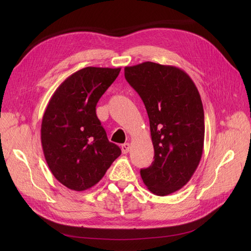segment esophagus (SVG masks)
I'll return each mask as SVG.
<instances>
[{
  "instance_id": "34e87169",
  "label": "esophagus",
  "mask_w": 251,
  "mask_h": 251,
  "mask_svg": "<svg viewBox=\"0 0 251 251\" xmlns=\"http://www.w3.org/2000/svg\"><path fill=\"white\" fill-rule=\"evenodd\" d=\"M130 143H124L123 146H121V151H123L124 154L128 153V151H130Z\"/></svg>"
}]
</instances>
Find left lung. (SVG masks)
Here are the masks:
<instances>
[{
	"label": "left lung",
	"mask_w": 251,
	"mask_h": 251,
	"mask_svg": "<svg viewBox=\"0 0 251 251\" xmlns=\"http://www.w3.org/2000/svg\"><path fill=\"white\" fill-rule=\"evenodd\" d=\"M150 119L155 160L140 170L150 192L166 196L191 180L204 147V111L192 78L174 66L146 62L125 68Z\"/></svg>",
	"instance_id": "1"
}]
</instances>
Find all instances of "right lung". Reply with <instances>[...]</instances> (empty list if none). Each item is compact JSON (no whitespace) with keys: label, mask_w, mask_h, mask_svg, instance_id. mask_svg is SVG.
I'll return each instance as SVG.
<instances>
[{"label":"right lung","mask_w":251,"mask_h":251,"mask_svg":"<svg viewBox=\"0 0 251 251\" xmlns=\"http://www.w3.org/2000/svg\"><path fill=\"white\" fill-rule=\"evenodd\" d=\"M120 68L87 67L67 77L45 110L41 141L55 179L72 191L94 186L121 154L96 115V104Z\"/></svg>","instance_id":"obj_1"}]
</instances>
